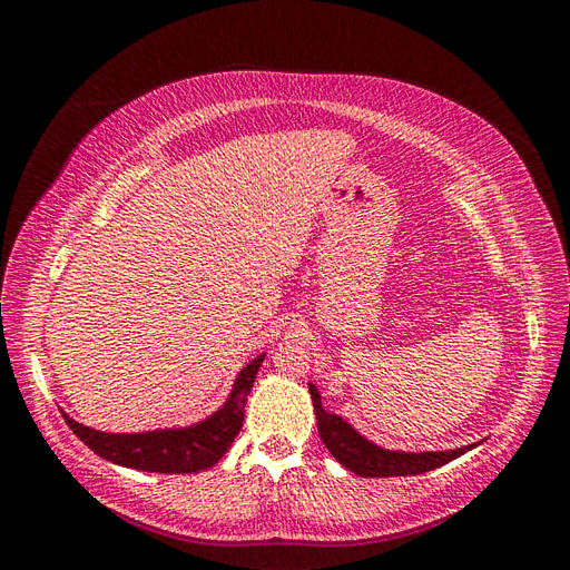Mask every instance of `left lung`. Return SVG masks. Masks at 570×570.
Listing matches in <instances>:
<instances>
[{"label": "left lung", "instance_id": "obj_1", "mask_svg": "<svg viewBox=\"0 0 570 570\" xmlns=\"http://www.w3.org/2000/svg\"><path fill=\"white\" fill-rule=\"evenodd\" d=\"M308 392H312L314 411L318 421V435L323 444L344 469L361 478H394V475H419L435 471L440 465L454 461L456 456L473 450L475 444L459 446V450L450 452H392L383 450L373 442H368L364 435H358L356 430L342 421L335 413H327L321 406V394L316 385L308 383Z\"/></svg>", "mask_w": 570, "mask_h": 570}]
</instances>
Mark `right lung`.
Here are the masks:
<instances>
[{
    "label": "right lung",
    "instance_id": "right-lung-1",
    "mask_svg": "<svg viewBox=\"0 0 570 570\" xmlns=\"http://www.w3.org/2000/svg\"><path fill=\"white\" fill-rule=\"evenodd\" d=\"M264 354L239 371L233 392L216 413L189 428L149 430V433H101L66 416V425L101 459L149 473H199L228 452L245 421L247 394L262 368Z\"/></svg>",
    "mask_w": 570,
    "mask_h": 570
}]
</instances>
